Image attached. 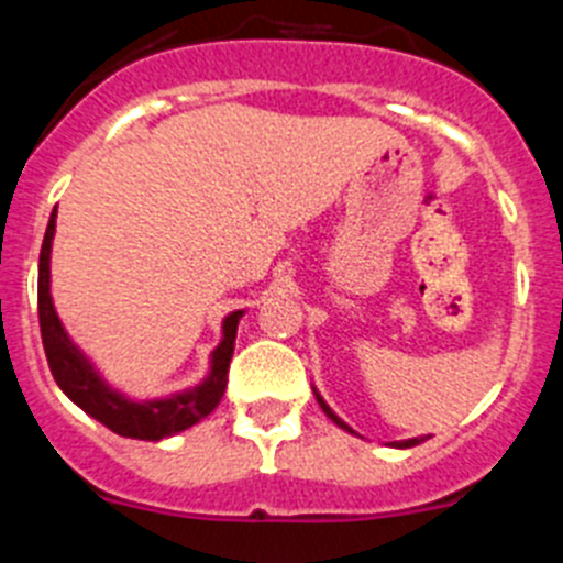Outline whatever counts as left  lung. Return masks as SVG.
Returning <instances> with one entry per match:
<instances>
[{
	"label": "left lung",
	"instance_id": "8db88e82",
	"mask_svg": "<svg viewBox=\"0 0 563 563\" xmlns=\"http://www.w3.org/2000/svg\"><path fill=\"white\" fill-rule=\"evenodd\" d=\"M312 391H316V400H318V406H321V409H324V415H327V417H330V420H332V422H335L338 429H343V431H350V434H355V431H352V429H350V426H346V422H343V420H341V417H338V415H335V411H332V409H330V406H327V400H324V397H321V395H318V389H312ZM422 440H426V437H411V440L389 442V445H395V449H415V445H420V442H422Z\"/></svg>",
	"mask_w": 563,
	"mask_h": 563
}]
</instances>
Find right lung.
<instances>
[{
	"label": "right lung",
	"instance_id": "obj_1",
	"mask_svg": "<svg viewBox=\"0 0 563 563\" xmlns=\"http://www.w3.org/2000/svg\"><path fill=\"white\" fill-rule=\"evenodd\" d=\"M53 236H56V211L49 213L42 256H38V327H42L44 352H47L49 372L56 377L58 389L92 420L103 422L109 431L132 437V440L161 442L191 429L194 422L206 420L225 395L228 366H231L233 346H236V327L245 310H233L222 318V338L211 352L208 375L197 386H188V389L166 397H152V400H134L109 386L96 363L87 357V352L64 330L56 305H53V292H49Z\"/></svg>",
	"mask_w": 563,
	"mask_h": 563
}]
</instances>
